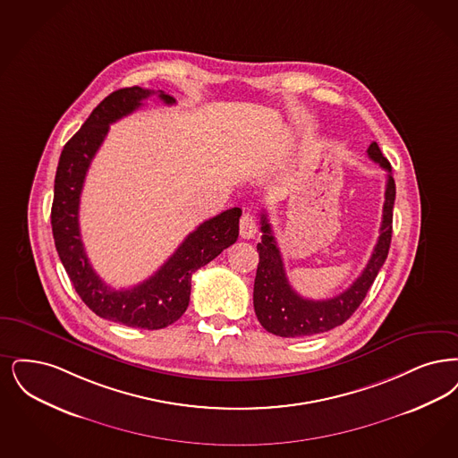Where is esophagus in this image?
Listing matches in <instances>:
<instances>
[{"label":"esophagus","mask_w":458,"mask_h":458,"mask_svg":"<svg viewBox=\"0 0 458 458\" xmlns=\"http://www.w3.org/2000/svg\"><path fill=\"white\" fill-rule=\"evenodd\" d=\"M257 233V221L250 213H245L240 218V235L243 238H252Z\"/></svg>","instance_id":"obj_1"}]
</instances>
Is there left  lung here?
I'll return each instance as SVG.
<instances>
[{
  "mask_svg": "<svg viewBox=\"0 0 458 458\" xmlns=\"http://www.w3.org/2000/svg\"><path fill=\"white\" fill-rule=\"evenodd\" d=\"M368 157L386 172L384 218L373 254L363 273L358 276V279L346 292L329 300H309L296 293L284 273V264L267 215L266 211L260 215L262 240L257 243L259 266L254 283V309L260 326L267 332L281 337H305L327 332L337 326H343L365 300L368 290L371 288L388 256L395 202V182L392 177V168L375 141L368 148Z\"/></svg>",
  "mask_w": 458,
  "mask_h": 458,
  "instance_id": "1",
  "label": "left lung"
}]
</instances>
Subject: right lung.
Instances as JSON below:
<instances>
[{
    "instance_id": "right-lung-1",
    "label": "right lung",
    "mask_w": 458,
    "mask_h": 458,
    "mask_svg": "<svg viewBox=\"0 0 458 458\" xmlns=\"http://www.w3.org/2000/svg\"><path fill=\"white\" fill-rule=\"evenodd\" d=\"M155 93L166 106L175 104V98L162 90L131 87L110 93L93 109L61 151L51 209L55 250L85 305L102 318L148 330L164 329L182 317L189 305L192 275L237 242L242 216L240 208H232L204 221L155 275L128 290L110 288L93 271L78 221L87 172L109 132V124L141 107V102Z\"/></svg>"
}]
</instances>
